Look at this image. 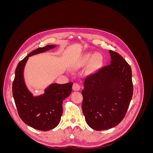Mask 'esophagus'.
<instances>
[{"instance_id": "34e87169", "label": "esophagus", "mask_w": 153, "mask_h": 153, "mask_svg": "<svg viewBox=\"0 0 153 153\" xmlns=\"http://www.w3.org/2000/svg\"><path fill=\"white\" fill-rule=\"evenodd\" d=\"M73 89L74 91H79L80 89V85L78 84V83H74V84L73 85Z\"/></svg>"}]
</instances>
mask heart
<instances>
[{
    "label": "heart",
    "mask_w": 153,
    "mask_h": 153,
    "mask_svg": "<svg viewBox=\"0 0 153 153\" xmlns=\"http://www.w3.org/2000/svg\"><path fill=\"white\" fill-rule=\"evenodd\" d=\"M90 58H91L90 55L87 54L79 59H78L76 61L74 62V63L73 64V68L75 69H77V68H79L83 66H84L85 64L89 61ZM99 64H100V60L97 57H94L92 61L91 66L92 68H96L98 66Z\"/></svg>",
    "instance_id": "1"
}]
</instances>
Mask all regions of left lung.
Instances as JSON below:
<instances>
[{
	"instance_id": "1",
	"label": "left lung",
	"mask_w": 153,
	"mask_h": 153,
	"mask_svg": "<svg viewBox=\"0 0 153 153\" xmlns=\"http://www.w3.org/2000/svg\"><path fill=\"white\" fill-rule=\"evenodd\" d=\"M110 64L87 76L84 82L82 111L87 124L97 131L119 124L132 98L130 66L117 52L109 50Z\"/></svg>"
}]
</instances>
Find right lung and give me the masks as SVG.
Segmentation results:
<instances>
[{"instance_id": "add662e5", "label": "right lung", "mask_w": 153, "mask_h": 153, "mask_svg": "<svg viewBox=\"0 0 153 153\" xmlns=\"http://www.w3.org/2000/svg\"><path fill=\"white\" fill-rule=\"evenodd\" d=\"M57 45H47L32 51L18 63L13 84V96L21 119L28 126L41 131L56 127L62 114V102L71 93L73 83L52 84L43 94L34 96L24 80V69L29 57L55 48Z\"/></svg>"}]
</instances>
